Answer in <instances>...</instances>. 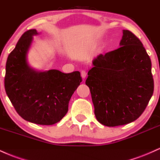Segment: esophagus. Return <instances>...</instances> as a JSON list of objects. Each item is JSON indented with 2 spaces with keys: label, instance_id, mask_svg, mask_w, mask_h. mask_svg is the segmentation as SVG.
Returning a JSON list of instances; mask_svg holds the SVG:
<instances>
[{
  "label": "esophagus",
  "instance_id": "esophagus-1",
  "mask_svg": "<svg viewBox=\"0 0 160 160\" xmlns=\"http://www.w3.org/2000/svg\"><path fill=\"white\" fill-rule=\"evenodd\" d=\"M86 76H87V73H86V71L82 70L81 71V76H82V78H85Z\"/></svg>",
  "mask_w": 160,
  "mask_h": 160
}]
</instances>
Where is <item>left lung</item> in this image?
<instances>
[{
	"instance_id": "8db88e82",
	"label": "left lung",
	"mask_w": 160,
	"mask_h": 160,
	"mask_svg": "<svg viewBox=\"0 0 160 160\" xmlns=\"http://www.w3.org/2000/svg\"><path fill=\"white\" fill-rule=\"evenodd\" d=\"M120 46L93 60L85 82L96 118L107 127L136 121L153 93L151 58L139 39L123 30Z\"/></svg>"
}]
</instances>
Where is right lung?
<instances>
[{
	"label": "right lung",
	"instance_id": "add662e5",
	"mask_svg": "<svg viewBox=\"0 0 160 160\" xmlns=\"http://www.w3.org/2000/svg\"><path fill=\"white\" fill-rule=\"evenodd\" d=\"M38 33L24 32L7 58L5 91L15 109L25 121L53 125L68 112L69 99L81 82L78 71L63 73L57 69L39 72L31 68L27 54Z\"/></svg>",
	"mask_w": 160,
	"mask_h": 160
}]
</instances>
